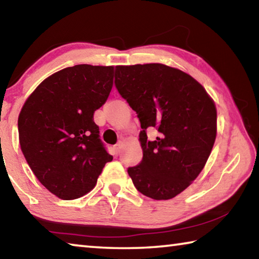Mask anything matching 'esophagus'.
<instances>
[{
	"label": "esophagus",
	"mask_w": 259,
	"mask_h": 259,
	"mask_svg": "<svg viewBox=\"0 0 259 259\" xmlns=\"http://www.w3.org/2000/svg\"><path fill=\"white\" fill-rule=\"evenodd\" d=\"M122 145H123V143H122L121 140H120V142L117 143L115 146H114V150H115V153H116V154H120V153H121V150H122Z\"/></svg>",
	"instance_id": "34e87169"
}]
</instances>
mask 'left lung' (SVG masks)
I'll return each mask as SVG.
<instances>
[{
    "label": "left lung",
    "mask_w": 259,
    "mask_h": 259,
    "mask_svg": "<svg viewBox=\"0 0 259 259\" xmlns=\"http://www.w3.org/2000/svg\"><path fill=\"white\" fill-rule=\"evenodd\" d=\"M115 87L137 113L143 159L129 166L135 187L169 200L199 176L211 153L217 112L204 88L188 74L162 64L115 67ZM159 135L147 139V130Z\"/></svg>",
    "instance_id": "1"
}]
</instances>
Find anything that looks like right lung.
Returning <instances> with one entry per match:
<instances>
[{
	"label": "right lung",
	"mask_w": 259,
	"mask_h": 259,
	"mask_svg": "<svg viewBox=\"0 0 259 259\" xmlns=\"http://www.w3.org/2000/svg\"><path fill=\"white\" fill-rule=\"evenodd\" d=\"M113 66L75 65L46 78L18 117L21 152L36 178L63 200L85 195L113 156L95 123L106 103Z\"/></svg>",
	"instance_id": "right-lung-1"
}]
</instances>
